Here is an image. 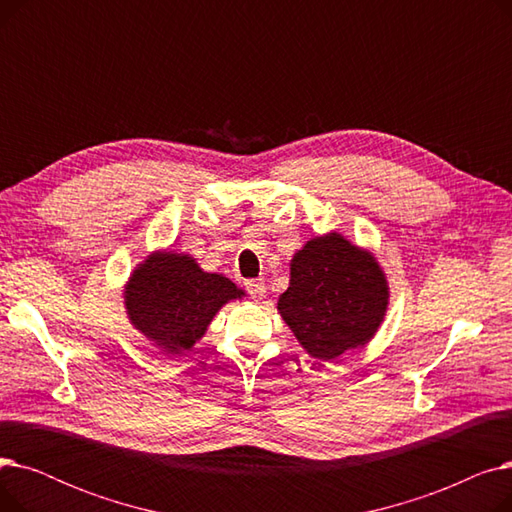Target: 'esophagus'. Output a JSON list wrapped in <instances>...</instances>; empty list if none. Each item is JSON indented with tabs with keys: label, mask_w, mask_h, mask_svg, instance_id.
I'll return each mask as SVG.
<instances>
[{
	"label": "esophagus",
	"mask_w": 512,
	"mask_h": 512,
	"mask_svg": "<svg viewBox=\"0 0 512 512\" xmlns=\"http://www.w3.org/2000/svg\"><path fill=\"white\" fill-rule=\"evenodd\" d=\"M245 286H247L249 294H251V297H253L255 301L265 297V282H263L261 278H257V280H247V282H245Z\"/></svg>",
	"instance_id": "34e87169"
}]
</instances>
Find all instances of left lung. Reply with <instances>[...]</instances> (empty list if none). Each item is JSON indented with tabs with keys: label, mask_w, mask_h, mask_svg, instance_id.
I'll return each instance as SVG.
<instances>
[{
	"label": "left lung",
	"mask_w": 512,
	"mask_h": 512,
	"mask_svg": "<svg viewBox=\"0 0 512 512\" xmlns=\"http://www.w3.org/2000/svg\"><path fill=\"white\" fill-rule=\"evenodd\" d=\"M388 303V280L373 253L328 232L292 255L278 313L311 357L334 361L375 336Z\"/></svg>",
	"instance_id": "1"
}]
</instances>
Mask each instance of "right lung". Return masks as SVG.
I'll use <instances>...</instances> for the list:
<instances>
[{"mask_svg": "<svg viewBox=\"0 0 512 512\" xmlns=\"http://www.w3.org/2000/svg\"><path fill=\"white\" fill-rule=\"evenodd\" d=\"M245 297L222 274L203 272L195 257L153 251L124 284V307L139 330L166 355H182L201 340L226 303Z\"/></svg>", "mask_w": 512, "mask_h": 512, "instance_id": "right-lung-1", "label": "right lung"}]
</instances>
